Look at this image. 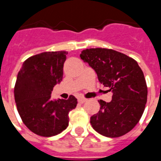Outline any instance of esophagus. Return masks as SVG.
Masks as SVG:
<instances>
[{"mask_svg":"<svg viewBox=\"0 0 161 161\" xmlns=\"http://www.w3.org/2000/svg\"><path fill=\"white\" fill-rule=\"evenodd\" d=\"M78 101H79V103H84L85 102H87V99L85 97H80L78 99Z\"/></svg>","mask_w":161,"mask_h":161,"instance_id":"1","label":"esophagus"}]
</instances>
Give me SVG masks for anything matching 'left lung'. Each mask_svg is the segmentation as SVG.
Returning a JSON list of instances; mask_svg holds the SVG:
<instances>
[{
    "instance_id": "8db88e82",
    "label": "left lung",
    "mask_w": 161,
    "mask_h": 161,
    "mask_svg": "<svg viewBox=\"0 0 161 161\" xmlns=\"http://www.w3.org/2000/svg\"><path fill=\"white\" fill-rule=\"evenodd\" d=\"M80 58L113 93L111 102L98 101L101 107L91 117L92 128L110 138L126 135L138 123L147 103V87L141 67L134 58L106 48L84 50Z\"/></svg>"
}]
</instances>
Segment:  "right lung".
Instances as JSON below:
<instances>
[{"instance_id":"obj_1","label":"right lung","mask_w":161,"mask_h":161,"mask_svg":"<svg viewBox=\"0 0 161 161\" xmlns=\"http://www.w3.org/2000/svg\"><path fill=\"white\" fill-rule=\"evenodd\" d=\"M67 53L46 52L28 58L20 68L14 99L23 123L40 136L50 137L64 130L69 124V112L77 107V100H53V87L63 79Z\"/></svg>"}]
</instances>
